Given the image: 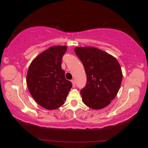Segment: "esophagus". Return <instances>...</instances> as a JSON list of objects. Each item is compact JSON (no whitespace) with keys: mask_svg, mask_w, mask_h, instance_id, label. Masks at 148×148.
Listing matches in <instances>:
<instances>
[{"mask_svg":"<svg viewBox=\"0 0 148 148\" xmlns=\"http://www.w3.org/2000/svg\"><path fill=\"white\" fill-rule=\"evenodd\" d=\"M71 83H72V84H73V87L74 88L75 86V81H74L73 79H71Z\"/></svg>","mask_w":148,"mask_h":148,"instance_id":"obj_1","label":"esophagus"}]
</instances>
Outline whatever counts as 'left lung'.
I'll return each instance as SVG.
<instances>
[{"label": "left lung", "mask_w": 148, "mask_h": 148, "mask_svg": "<svg viewBox=\"0 0 148 148\" xmlns=\"http://www.w3.org/2000/svg\"><path fill=\"white\" fill-rule=\"evenodd\" d=\"M86 74V84L80 93L85 105L93 109L108 106L117 95L122 80L119 62L112 56L92 47L74 49Z\"/></svg>", "instance_id": "left-lung-1"}]
</instances>
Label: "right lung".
<instances>
[{"mask_svg": "<svg viewBox=\"0 0 148 148\" xmlns=\"http://www.w3.org/2000/svg\"><path fill=\"white\" fill-rule=\"evenodd\" d=\"M66 46H53L31 62L26 77L29 91L39 105L49 110L64 104L72 83L65 77L62 59Z\"/></svg>", "mask_w": 148, "mask_h": 148, "instance_id": "obj_1", "label": "right lung"}]
</instances>
